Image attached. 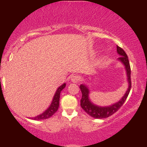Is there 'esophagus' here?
Returning <instances> with one entry per match:
<instances>
[{"label":"esophagus","mask_w":147,"mask_h":147,"mask_svg":"<svg viewBox=\"0 0 147 147\" xmlns=\"http://www.w3.org/2000/svg\"><path fill=\"white\" fill-rule=\"evenodd\" d=\"M79 80H80V77L78 75H73L71 77V81L74 83H77Z\"/></svg>","instance_id":"obj_1"}]
</instances>
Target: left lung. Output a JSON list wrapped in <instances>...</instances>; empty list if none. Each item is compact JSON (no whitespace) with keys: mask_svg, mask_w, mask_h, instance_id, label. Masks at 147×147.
<instances>
[{"mask_svg":"<svg viewBox=\"0 0 147 147\" xmlns=\"http://www.w3.org/2000/svg\"><path fill=\"white\" fill-rule=\"evenodd\" d=\"M117 53L120 55L119 57V61L122 62L124 64L126 67V72H127V77H128V82H129V88L125 93V95L123 96L122 99L119 101L117 103L113 104V105L111 106H106V107H100V106H97L94 105L92 103L90 102L88 99V93L89 90L87 88L86 86L82 85L79 86L82 91V97L80 100V105L82 106V109H84L86 112L89 115L94 118H97V119H102V118H106L110 117L115 113L122 107V106L125 102L126 98H127L128 95H129L130 90L131 88V67H130V63L129 59H128L127 55L124 50L122 48L119 47L117 45Z\"/></svg>","mask_w":147,"mask_h":147,"instance_id":"obj_1","label":"left lung"}]
</instances>
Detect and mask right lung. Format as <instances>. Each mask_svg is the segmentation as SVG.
I'll return each mask as SVG.
<instances>
[{
	"mask_svg": "<svg viewBox=\"0 0 147 147\" xmlns=\"http://www.w3.org/2000/svg\"><path fill=\"white\" fill-rule=\"evenodd\" d=\"M65 87V84H63V85H61V86L57 89L56 93H55V96H54L53 100L51 105L50 106V107L45 111L43 113H42L39 115L36 116L35 117H32L31 119H34V120H40V119H48V118L50 117L51 116L53 115L55 113L57 112V111L58 110L59 106V98H60V93L61 91Z\"/></svg>",
	"mask_w": 147,
	"mask_h": 147,
	"instance_id": "right-lung-1",
	"label": "right lung"
}]
</instances>
